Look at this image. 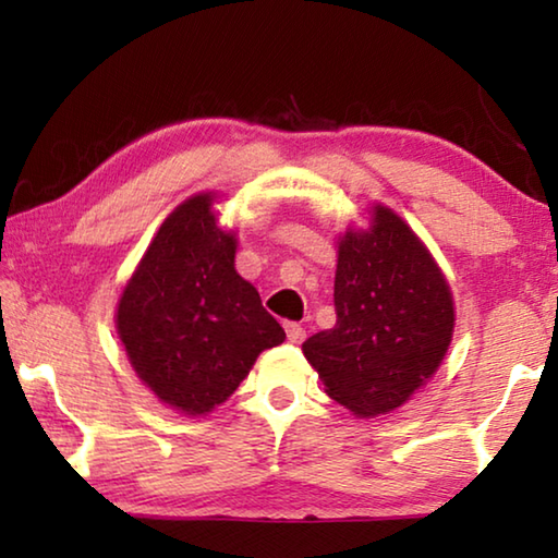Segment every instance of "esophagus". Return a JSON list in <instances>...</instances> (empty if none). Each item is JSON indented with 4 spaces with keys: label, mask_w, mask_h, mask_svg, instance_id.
<instances>
[{
    "label": "esophagus",
    "mask_w": 558,
    "mask_h": 558,
    "mask_svg": "<svg viewBox=\"0 0 558 558\" xmlns=\"http://www.w3.org/2000/svg\"><path fill=\"white\" fill-rule=\"evenodd\" d=\"M286 332H288V339L292 344H300L302 339H305V327L298 323H286Z\"/></svg>",
    "instance_id": "obj_1"
}]
</instances>
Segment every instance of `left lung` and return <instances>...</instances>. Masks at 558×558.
I'll list each match as a JSON object with an SVG mask.
<instances>
[{
  "mask_svg": "<svg viewBox=\"0 0 558 558\" xmlns=\"http://www.w3.org/2000/svg\"><path fill=\"white\" fill-rule=\"evenodd\" d=\"M337 325L302 344L329 399L356 415L399 409L430 379L452 337L446 278L386 206L369 231H347L335 276Z\"/></svg>",
  "mask_w": 558,
  "mask_h": 558,
  "instance_id": "1",
  "label": "left lung"
}]
</instances>
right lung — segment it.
I'll use <instances>...</instances> for the list:
<instances>
[{
    "instance_id": "1",
    "label": "right lung",
    "mask_w": 558,
    "mask_h": 558,
    "mask_svg": "<svg viewBox=\"0 0 558 558\" xmlns=\"http://www.w3.org/2000/svg\"><path fill=\"white\" fill-rule=\"evenodd\" d=\"M233 258L235 239L216 226L211 196H192L159 226L118 305L132 369L189 415L223 403L263 349L286 339Z\"/></svg>"
}]
</instances>
